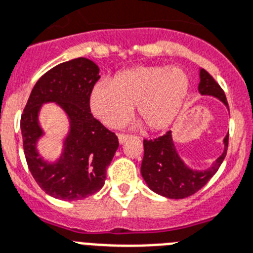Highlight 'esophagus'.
Listing matches in <instances>:
<instances>
[{
    "label": "esophagus",
    "instance_id": "obj_1",
    "mask_svg": "<svg viewBox=\"0 0 253 253\" xmlns=\"http://www.w3.org/2000/svg\"><path fill=\"white\" fill-rule=\"evenodd\" d=\"M129 137H130V135H129V134H124V133H119V134H118L119 142H120V143H124L125 141H128Z\"/></svg>",
    "mask_w": 253,
    "mask_h": 253
}]
</instances>
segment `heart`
Instances as JSON below:
<instances>
[{"mask_svg":"<svg viewBox=\"0 0 253 253\" xmlns=\"http://www.w3.org/2000/svg\"><path fill=\"white\" fill-rule=\"evenodd\" d=\"M188 89V77L182 69L138 66L116 75L114 83L98 82L90 90L89 106L103 124L116 126L137 105L138 118L148 129L159 131L175 120Z\"/></svg>","mask_w":253,"mask_h":253,"instance_id":"1","label":"heart"}]
</instances>
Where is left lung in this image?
<instances>
[{"label":"left lung","instance_id":"8db88e82","mask_svg":"<svg viewBox=\"0 0 253 253\" xmlns=\"http://www.w3.org/2000/svg\"><path fill=\"white\" fill-rule=\"evenodd\" d=\"M200 77L198 90L201 93L216 97L224 105L228 106L226 96L219 83L205 69H201ZM228 142L229 134L224 139L225 150L223 155L210 169L206 171H196L187 168L178 156L170 130L155 139H143L144 156L141 166L142 176L148 187L161 196L175 200L189 197L206 185L219 170L226 156Z\"/></svg>","mask_w":253,"mask_h":253}]
</instances>
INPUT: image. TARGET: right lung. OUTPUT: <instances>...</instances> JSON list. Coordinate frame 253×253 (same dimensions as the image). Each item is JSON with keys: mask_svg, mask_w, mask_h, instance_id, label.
I'll return each instance as SVG.
<instances>
[{"mask_svg": "<svg viewBox=\"0 0 253 253\" xmlns=\"http://www.w3.org/2000/svg\"><path fill=\"white\" fill-rule=\"evenodd\" d=\"M100 78L98 66L85 57L56 65L38 79L24 107L20 128L28 168L41 188L59 200H83L100 191L119 147L115 133L90 112V90ZM46 102L59 103L71 119L64 153L55 164L43 162L35 148L42 135L38 111Z\"/></svg>", "mask_w": 253, "mask_h": 253, "instance_id": "add662e5", "label": "right lung"}]
</instances>
